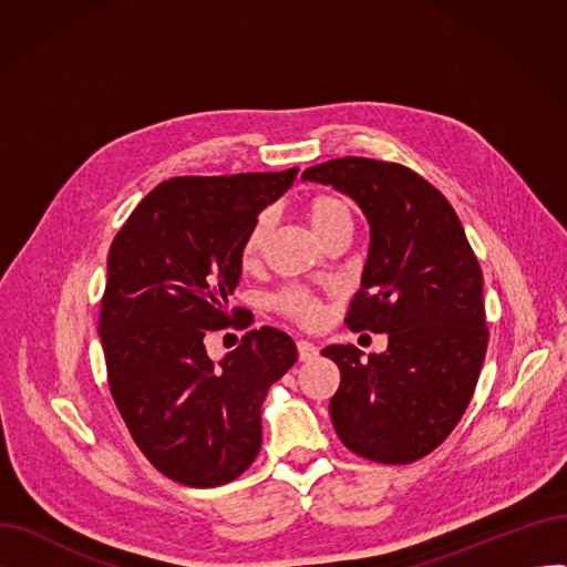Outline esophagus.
Wrapping results in <instances>:
<instances>
[{
  "mask_svg": "<svg viewBox=\"0 0 567 567\" xmlns=\"http://www.w3.org/2000/svg\"><path fill=\"white\" fill-rule=\"evenodd\" d=\"M296 347H299V359H301L303 363L315 361L317 355H319L317 344H312V342H308V340H299V342H296Z\"/></svg>",
  "mask_w": 567,
  "mask_h": 567,
  "instance_id": "obj_1",
  "label": "esophagus"
}]
</instances>
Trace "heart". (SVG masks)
<instances>
[{
	"label": "heart",
	"instance_id": "1",
	"mask_svg": "<svg viewBox=\"0 0 567 567\" xmlns=\"http://www.w3.org/2000/svg\"><path fill=\"white\" fill-rule=\"evenodd\" d=\"M306 216L312 225V229L323 238L331 229L340 227V225H351L353 227V206L347 197L336 195V193H319L315 197H310V202L306 204ZM274 229V212H261L250 229L246 231L244 246H241V259L244 264H252L264 244L268 234ZM276 308L287 315L289 319L299 321V323H315L321 317V303L315 293L306 291V289H285L276 296Z\"/></svg>",
	"mask_w": 567,
	"mask_h": 567
}]
</instances>
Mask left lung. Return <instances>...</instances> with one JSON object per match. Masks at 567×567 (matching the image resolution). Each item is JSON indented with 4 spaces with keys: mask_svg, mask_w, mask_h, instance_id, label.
Here are the masks:
<instances>
[{
    "mask_svg": "<svg viewBox=\"0 0 567 567\" xmlns=\"http://www.w3.org/2000/svg\"><path fill=\"white\" fill-rule=\"evenodd\" d=\"M303 182L349 195L370 223L351 331L389 333L368 361L353 344L321 355L340 368L329 411L340 441L379 464H411L449 439L478 383L489 331L483 271L451 202L413 169L344 156Z\"/></svg>",
    "mask_w": 567,
    "mask_h": 567,
    "instance_id": "left-lung-1",
    "label": "left lung"
}]
</instances>
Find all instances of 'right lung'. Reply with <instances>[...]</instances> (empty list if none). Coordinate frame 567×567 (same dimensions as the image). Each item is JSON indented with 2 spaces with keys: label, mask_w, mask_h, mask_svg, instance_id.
<instances>
[{
  "label": "right lung",
  "mask_w": 567,
  "mask_h": 567,
  "mask_svg": "<svg viewBox=\"0 0 567 567\" xmlns=\"http://www.w3.org/2000/svg\"><path fill=\"white\" fill-rule=\"evenodd\" d=\"M296 172L174 176L112 241L99 319L110 393L137 449L174 483L238 478L259 455L268 389L299 359L274 326L248 331L220 363L204 347L244 317L227 310V296L241 278L246 231Z\"/></svg>",
  "instance_id": "obj_1"
}]
</instances>
